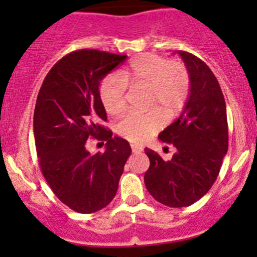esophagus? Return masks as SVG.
Returning a JSON list of instances; mask_svg holds the SVG:
<instances>
[{"instance_id":"esophagus-1","label":"esophagus","mask_w":257,"mask_h":257,"mask_svg":"<svg viewBox=\"0 0 257 257\" xmlns=\"http://www.w3.org/2000/svg\"><path fill=\"white\" fill-rule=\"evenodd\" d=\"M132 152L133 153H142L143 152V148L139 147V145H136V144H132Z\"/></svg>"}]
</instances>
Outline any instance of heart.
<instances>
[{"label":"heart","mask_w":257,"mask_h":257,"mask_svg":"<svg viewBox=\"0 0 257 257\" xmlns=\"http://www.w3.org/2000/svg\"><path fill=\"white\" fill-rule=\"evenodd\" d=\"M190 85V74L181 62L147 53L133 59L128 68L103 80L99 97L105 112L119 115L126 108L128 87H148V107L160 110L167 119H173L185 105ZM162 126V115L154 109L126 114L116 124V132L126 141L143 143Z\"/></svg>","instance_id":"heart-1"}]
</instances>
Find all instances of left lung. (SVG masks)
Here are the masks:
<instances>
[{"label": "left lung", "mask_w": 257, "mask_h": 257, "mask_svg": "<svg viewBox=\"0 0 257 257\" xmlns=\"http://www.w3.org/2000/svg\"><path fill=\"white\" fill-rule=\"evenodd\" d=\"M178 53L190 74V94L180 116L159 134L177 153L165 162L145 148L150 160L145 186L155 200L170 208L189 206L208 193L229 147L226 105L216 77L196 56Z\"/></svg>", "instance_id": "obj_1"}]
</instances>
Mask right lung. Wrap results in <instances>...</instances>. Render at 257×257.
I'll use <instances>...</instances> for the list:
<instances>
[{"instance_id": "1", "label": "right lung", "mask_w": 257, "mask_h": 257, "mask_svg": "<svg viewBox=\"0 0 257 257\" xmlns=\"http://www.w3.org/2000/svg\"><path fill=\"white\" fill-rule=\"evenodd\" d=\"M125 59L74 51L52 67L38 93L33 133L41 170L54 195L77 212H95L113 200L132 153L125 139L103 125L107 113L99 97L100 80ZM92 138L107 142L103 155L85 149Z\"/></svg>"}]
</instances>
